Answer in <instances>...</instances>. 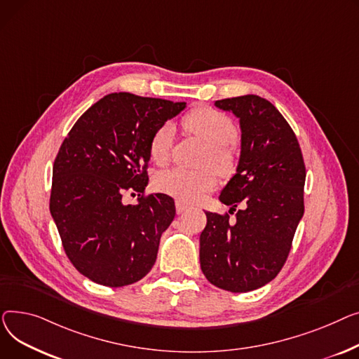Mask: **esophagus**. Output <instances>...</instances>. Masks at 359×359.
Here are the masks:
<instances>
[{"label": "esophagus", "mask_w": 359, "mask_h": 359, "mask_svg": "<svg viewBox=\"0 0 359 359\" xmlns=\"http://www.w3.org/2000/svg\"><path fill=\"white\" fill-rule=\"evenodd\" d=\"M175 207H177V213L178 215H181V213H184V212H187V210H188V205L185 203L180 201V200L175 201Z\"/></svg>", "instance_id": "34e87169"}]
</instances>
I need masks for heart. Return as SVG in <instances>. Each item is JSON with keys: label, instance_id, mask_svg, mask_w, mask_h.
<instances>
[{"label": "heart", "instance_id": "b5f03b06", "mask_svg": "<svg viewBox=\"0 0 359 359\" xmlns=\"http://www.w3.org/2000/svg\"><path fill=\"white\" fill-rule=\"evenodd\" d=\"M182 124L187 132L207 144V152L201 159L203 165H213L222 177H229L235 172L236 154L229 144L238 135L233 121L213 109L197 107L184 117ZM172 140L174 128L170 123L159 126L152 135L149 155L156 165H165L170 159ZM212 168L209 166L200 170L172 168L155 178V187L158 191L178 200L196 201L216 185L217 175Z\"/></svg>", "mask_w": 359, "mask_h": 359}]
</instances>
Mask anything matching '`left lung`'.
<instances>
[{
	"label": "left lung",
	"instance_id": "obj_1",
	"mask_svg": "<svg viewBox=\"0 0 359 359\" xmlns=\"http://www.w3.org/2000/svg\"><path fill=\"white\" fill-rule=\"evenodd\" d=\"M215 105L241 123L236 174L219 197L236 220L205 212L200 264L213 285L246 292L272 281L287 261L304 213L306 166L296 135L268 100L249 94Z\"/></svg>",
	"mask_w": 359,
	"mask_h": 359
}]
</instances>
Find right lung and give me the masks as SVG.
I'll return each instance as SVG.
<instances>
[{
  "instance_id": "obj_1",
  "label": "right lung",
  "mask_w": 359,
  "mask_h": 359,
  "mask_svg": "<svg viewBox=\"0 0 359 359\" xmlns=\"http://www.w3.org/2000/svg\"><path fill=\"white\" fill-rule=\"evenodd\" d=\"M184 109L185 102L113 93L93 104L62 142L50 215L67 257L83 277L124 287L152 269L175 203L161 193L143 196L149 142ZM126 191L142 195L140 203L123 205Z\"/></svg>"
}]
</instances>
